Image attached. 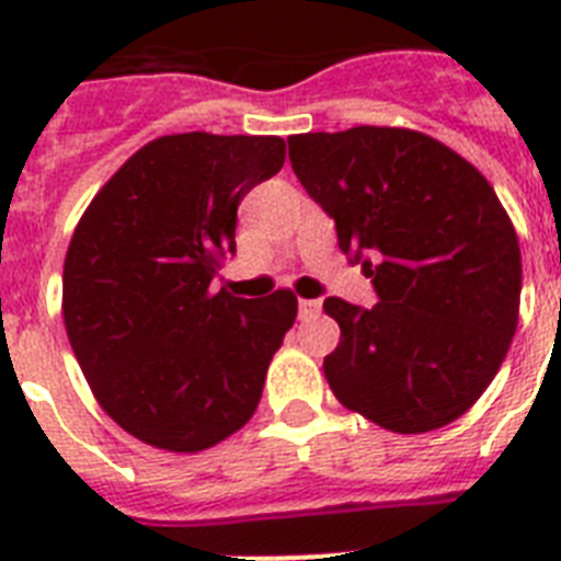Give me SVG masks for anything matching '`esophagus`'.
<instances>
[{
    "label": "esophagus",
    "instance_id": "obj_1",
    "mask_svg": "<svg viewBox=\"0 0 561 561\" xmlns=\"http://www.w3.org/2000/svg\"><path fill=\"white\" fill-rule=\"evenodd\" d=\"M323 311V302L320 299H299V317L308 320V317H317Z\"/></svg>",
    "mask_w": 561,
    "mask_h": 561
}]
</instances>
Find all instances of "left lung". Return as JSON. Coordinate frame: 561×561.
<instances>
[{
	"mask_svg": "<svg viewBox=\"0 0 561 561\" xmlns=\"http://www.w3.org/2000/svg\"><path fill=\"white\" fill-rule=\"evenodd\" d=\"M288 151L378 294L373 308L323 302L341 325L323 360L337 401L392 434L460 419L504 364L522 306V250L495 188L408 127L299 134Z\"/></svg>",
	"mask_w": 561,
	"mask_h": 561,
	"instance_id": "obj_1",
	"label": "left lung"
}]
</instances>
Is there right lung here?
Here are the masks:
<instances>
[{"label":"right lung","mask_w":561,"mask_h":561,"mask_svg":"<svg viewBox=\"0 0 561 561\" xmlns=\"http://www.w3.org/2000/svg\"><path fill=\"white\" fill-rule=\"evenodd\" d=\"M282 165L279 136H160L75 227L66 334L104 413L153 448H211L259 408L297 297L279 288L241 299L209 285L236 253L238 203Z\"/></svg>","instance_id":"add662e5"}]
</instances>
